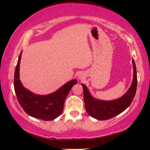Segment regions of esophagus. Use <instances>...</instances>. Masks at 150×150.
Segmentation results:
<instances>
[{
	"label": "esophagus",
	"mask_w": 150,
	"mask_h": 150,
	"mask_svg": "<svg viewBox=\"0 0 150 150\" xmlns=\"http://www.w3.org/2000/svg\"><path fill=\"white\" fill-rule=\"evenodd\" d=\"M78 78L79 80H83L85 79V76L83 73H80V74H79L78 75Z\"/></svg>",
	"instance_id": "esophagus-1"
}]
</instances>
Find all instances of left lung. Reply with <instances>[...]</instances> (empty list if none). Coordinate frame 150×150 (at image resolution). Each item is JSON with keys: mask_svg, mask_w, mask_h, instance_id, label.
<instances>
[{"mask_svg": "<svg viewBox=\"0 0 150 150\" xmlns=\"http://www.w3.org/2000/svg\"><path fill=\"white\" fill-rule=\"evenodd\" d=\"M134 67V79L132 83L129 90L121 98L116 100L105 101L99 100L94 98L88 92L87 88L84 84H81L83 88L85 110L92 117L99 120H106L115 117L122 112L130 105L136 95L137 88L136 67L134 59L132 60Z\"/></svg>", "mask_w": 150, "mask_h": 150, "instance_id": "left-lung-1", "label": "left lung"}]
</instances>
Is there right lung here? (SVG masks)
<instances>
[{
  "label": "right lung",
  "mask_w": 150,
  "mask_h": 150,
  "mask_svg": "<svg viewBox=\"0 0 150 150\" xmlns=\"http://www.w3.org/2000/svg\"><path fill=\"white\" fill-rule=\"evenodd\" d=\"M20 53L14 72V87L18 103L26 114L45 121L52 120L62 115L64 102L71 88L77 84L76 79L63 85L55 92L47 95H38L27 90L19 79Z\"/></svg>",
  "instance_id": "add662e5"
}]
</instances>
